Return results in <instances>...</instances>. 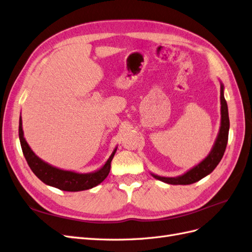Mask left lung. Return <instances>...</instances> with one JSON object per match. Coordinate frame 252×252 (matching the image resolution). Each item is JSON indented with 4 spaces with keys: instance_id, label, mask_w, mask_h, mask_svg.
<instances>
[{
    "instance_id": "8db88e82",
    "label": "left lung",
    "mask_w": 252,
    "mask_h": 252,
    "mask_svg": "<svg viewBox=\"0 0 252 252\" xmlns=\"http://www.w3.org/2000/svg\"><path fill=\"white\" fill-rule=\"evenodd\" d=\"M229 115H228V105L224 96V84L220 82V126L218 134V137L214 141V145L204 159L194 166L186 173L176 176V177H164L151 173L154 178L158 181L163 182L170 185H191L196 183L200 179L209 175L211 172L217 168L220 163L222 155L225 153V150L228 142V134H229Z\"/></svg>"
}]
</instances>
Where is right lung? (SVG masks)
Returning <instances> with one entry per match:
<instances>
[{
    "label": "right lung",
    "instance_id": "right-lung-1",
    "mask_svg": "<svg viewBox=\"0 0 252 252\" xmlns=\"http://www.w3.org/2000/svg\"><path fill=\"white\" fill-rule=\"evenodd\" d=\"M19 138L25 159L34 175L47 186L55 187L57 189L68 192L89 190L98 186L100 183H102L110 173L111 162L117 151L116 147L109 157V159L105 161V163L100 169L94 172H90V173H78V172L75 171L63 170L54 167L48 162L42 160L40 157L34 154L24 138L22 117H20L19 121Z\"/></svg>",
    "mask_w": 252,
    "mask_h": 252
}]
</instances>
